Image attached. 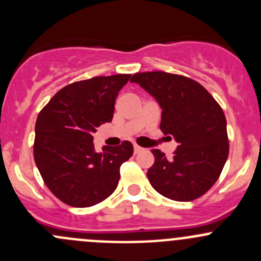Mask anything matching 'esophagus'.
Returning <instances> with one entry per match:
<instances>
[{
  "mask_svg": "<svg viewBox=\"0 0 261 261\" xmlns=\"http://www.w3.org/2000/svg\"><path fill=\"white\" fill-rule=\"evenodd\" d=\"M141 151H144V147H141L139 145H134V152H135V154H139V152H141Z\"/></svg>",
  "mask_w": 261,
  "mask_h": 261,
  "instance_id": "1",
  "label": "esophagus"
}]
</instances>
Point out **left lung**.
Returning <instances> with one entry per match:
<instances>
[{
  "label": "left lung",
  "mask_w": 261,
  "mask_h": 261,
  "mask_svg": "<svg viewBox=\"0 0 261 261\" xmlns=\"http://www.w3.org/2000/svg\"><path fill=\"white\" fill-rule=\"evenodd\" d=\"M162 109L160 130L178 143L172 159L152 150L147 179L167 198L188 202L216 183L228 155L227 123L220 105L198 82L165 72L133 75Z\"/></svg>",
  "instance_id": "left-lung-1"
}]
</instances>
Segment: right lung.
<instances>
[{
    "label": "right lung",
    "instance_id": "1",
    "mask_svg": "<svg viewBox=\"0 0 261 261\" xmlns=\"http://www.w3.org/2000/svg\"><path fill=\"white\" fill-rule=\"evenodd\" d=\"M130 74L94 77L60 89L38 116L34 159L46 187L73 207H91L111 196L120 180V167L130 159L133 144L102 146L93 134L111 122L118 92Z\"/></svg>",
    "mask_w": 261,
    "mask_h": 261
}]
</instances>
